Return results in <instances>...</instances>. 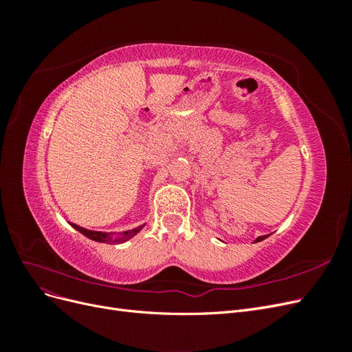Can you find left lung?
I'll list each match as a JSON object with an SVG mask.
<instances>
[{
  "label": "left lung",
  "instance_id": "1",
  "mask_svg": "<svg viewBox=\"0 0 352 352\" xmlns=\"http://www.w3.org/2000/svg\"><path fill=\"white\" fill-rule=\"evenodd\" d=\"M265 238H267V235H265V236H258L257 239H255V242H260V241H263V239H265Z\"/></svg>",
  "mask_w": 352,
  "mask_h": 352
}]
</instances>
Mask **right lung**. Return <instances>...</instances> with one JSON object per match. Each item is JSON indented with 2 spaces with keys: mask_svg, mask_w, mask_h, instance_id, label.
I'll list each match as a JSON object with an SVG mask.
<instances>
[{
  "mask_svg": "<svg viewBox=\"0 0 352 352\" xmlns=\"http://www.w3.org/2000/svg\"><path fill=\"white\" fill-rule=\"evenodd\" d=\"M72 226H73L74 229H76V230H79V232L82 233V235H85L87 238H89V239H92V241H97V242H102V243H114V242L122 243V242H126L127 239L133 238V236L136 235V233L142 229V226H140V228H135V229H132V230H126L120 238L113 239V238H110V236L107 235V233L94 232V230L83 229V228H80V226H78V225H74V223H72Z\"/></svg>",
  "mask_w": 352,
  "mask_h": 352,
  "instance_id": "1",
  "label": "right lung"
}]
</instances>
